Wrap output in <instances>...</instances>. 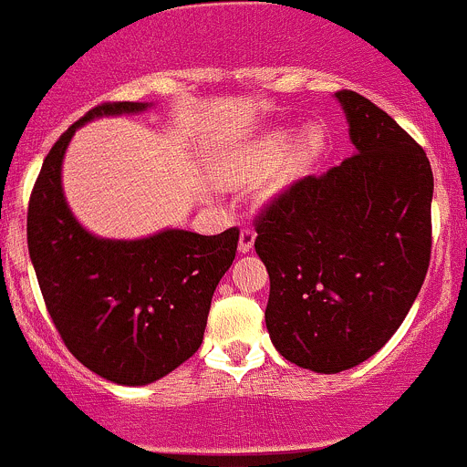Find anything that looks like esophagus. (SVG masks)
Instances as JSON below:
<instances>
[{
    "label": "esophagus",
    "instance_id": "1",
    "mask_svg": "<svg viewBox=\"0 0 467 467\" xmlns=\"http://www.w3.org/2000/svg\"><path fill=\"white\" fill-rule=\"evenodd\" d=\"M255 230H242V234H239V253L242 255H246V253L253 251V246H255Z\"/></svg>",
    "mask_w": 467,
    "mask_h": 467
}]
</instances>
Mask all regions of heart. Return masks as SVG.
<instances>
[{"instance_id":"b5f03b06","label":"heart","mask_w":467,"mask_h":467,"mask_svg":"<svg viewBox=\"0 0 467 467\" xmlns=\"http://www.w3.org/2000/svg\"><path fill=\"white\" fill-rule=\"evenodd\" d=\"M325 146V133L321 126H307L294 140L286 130H268L255 142H251L239 153L234 173L237 176L255 178L275 169V187L294 181L296 176L307 171L318 160Z\"/></svg>"}]
</instances>
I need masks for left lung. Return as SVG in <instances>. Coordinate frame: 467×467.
<instances>
[{"mask_svg":"<svg viewBox=\"0 0 467 467\" xmlns=\"http://www.w3.org/2000/svg\"><path fill=\"white\" fill-rule=\"evenodd\" d=\"M355 155L296 182L257 223L271 277L266 329L291 364L334 375L389 341L431 253L434 173L420 149L361 94H334Z\"/></svg>","mask_w":467,"mask_h":467,"instance_id":"left-lung-1","label":"left lung"}]
</instances>
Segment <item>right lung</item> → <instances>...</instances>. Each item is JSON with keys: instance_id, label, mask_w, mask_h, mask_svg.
<instances>
[{"instance_id": "obj_1", "label": "right lung", "mask_w": 467, "mask_h": 467, "mask_svg": "<svg viewBox=\"0 0 467 467\" xmlns=\"http://www.w3.org/2000/svg\"><path fill=\"white\" fill-rule=\"evenodd\" d=\"M150 108L103 103L69 126L42 162L26 219L31 264L65 346L99 378L121 386L158 381L199 350L212 296L239 242L237 228L212 237L164 228L140 239H108L74 216L63 192L74 133L99 117Z\"/></svg>"}]
</instances>
